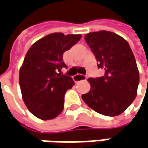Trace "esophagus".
<instances>
[{"label":"esophagus","mask_w":148,"mask_h":148,"mask_svg":"<svg viewBox=\"0 0 148 148\" xmlns=\"http://www.w3.org/2000/svg\"><path fill=\"white\" fill-rule=\"evenodd\" d=\"M73 79H74L75 83H78L79 81L85 80L86 79V77L84 76V75H82V74H76V75H74V77H73Z\"/></svg>","instance_id":"1"}]
</instances>
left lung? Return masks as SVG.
<instances>
[{"label":"left lung","instance_id":"1","mask_svg":"<svg viewBox=\"0 0 148 148\" xmlns=\"http://www.w3.org/2000/svg\"><path fill=\"white\" fill-rule=\"evenodd\" d=\"M84 40L95 55L98 67L104 75L88 81L91 88L82 99L95 112L105 116L123 112L135 99L139 84V71L127 41L107 30L91 32Z\"/></svg>","mask_w":148,"mask_h":148}]
</instances>
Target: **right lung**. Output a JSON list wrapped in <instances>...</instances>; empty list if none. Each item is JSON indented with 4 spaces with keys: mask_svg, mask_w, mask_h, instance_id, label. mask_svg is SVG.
I'll return each instance as SVG.
<instances>
[{
    "mask_svg": "<svg viewBox=\"0 0 148 148\" xmlns=\"http://www.w3.org/2000/svg\"><path fill=\"white\" fill-rule=\"evenodd\" d=\"M81 35L52 33L34 43L20 69L19 82L25 104L41 120L56 118L64 109V94L74 84L60 73L66 64L64 53L80 40Z\"/></svg>",
    "mask_w": 148,
    "mask_h": 148,
    "instance_id": "add662e5",
    "label": "right lung"
}]
</instances>
